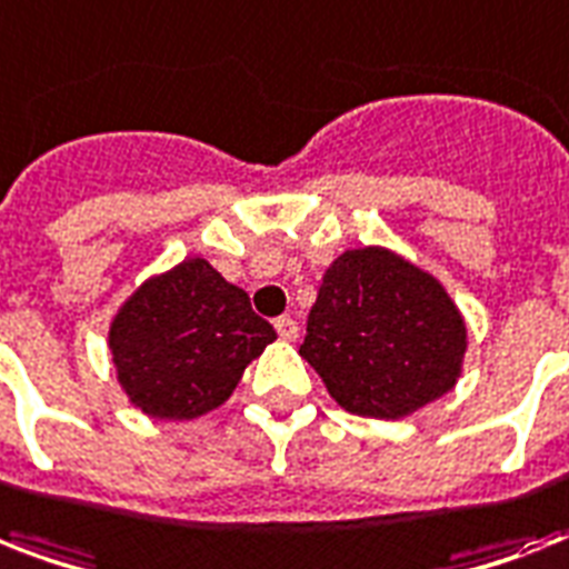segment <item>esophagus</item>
Returning <instances> with one entry per match:
<instances>
[{
  "label": "esophagus",
  "mask_w": 569,
  "mask_h": 569,
  "mask_svg": "<svg viewBox=\"0 0 569 569\" xmlns=\"http://www.w3.org/2000/svg\"><path fill=\"white\" fill-rule=\"evenodd\" d=\"M277 333H280V339H286V342H292V339H298V321L292 319V316H280V319L274 321Z\"/></svg>",
  "instance_id": "1"
}]
</instances>
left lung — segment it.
I'll list each match as a JSON object with an SVG mask.
<instances>
[{
	"mask_svg": "<svg viewBox=\"0 0 569 569\" xmlns=\"http://www.w3.org/2000/svg\"><path fill=\"white\" fill-rule=\"evenodd\" d=\"M467 321L446 286L396 250L333 259L312 303L301 357L348 413L405 419L455 389Z\"/></svg>",
	"mask_w": 569,
	"mask_h": 569,
	"instance_id": "8db88e82",
	"label": "left lung"
}]
</instances>
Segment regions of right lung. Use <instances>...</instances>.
<instances>
[{"mask_svg": "<svg viewBox=\"0 0 569 569\" xmlns=\"http://www.w3.org/2000/svg\"><path fill=\"white\" fill-rule=\"evenodd\" d=\"M274 339V328L250 310L248 292L203 257L144 280L109 328L120 389L141 413L171 422L221 407Z\"/></svg>", "mask_w": 569, "mask_h": 569, "instance_id": "obj_1", "label": "right lung"}]
</instances>
